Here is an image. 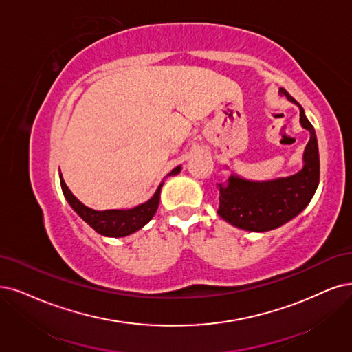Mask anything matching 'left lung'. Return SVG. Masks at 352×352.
<instances>
[{
	"mask_svg": "<svg viewBox=\"0 0 352 352\" xmlns=\"http://www.w3.org/2000/svg\"><path fill=\"white\" fill-rule=\"evenodd\" d=\"M280 93L298 106L284 88H280ZM298 107L300 123L310 132L302 171L267 183H252L239 177H230L226 187L219 184L217 214L230 225L251 232L276 229L296 217L314 197L320 175L318 139L314 126L306 119L305 110L302 106Z\"/></svg>",
	"mask_w": 352,
	"mask_h": 352,
	"instance_id": "1",
	"label": "left lung"
}]
</instances>
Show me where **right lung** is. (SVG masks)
Instances as JSON below:
<instances>
[{
    "instance_id": "obj_1",
    "label": "right lung",
    "mask_w": 352,
    "mask_h": 352,
    "mask_svg": "<svg viewBox=\"0 0 352 352\" xmlns=\"http://www.w3.org/2000/svg\"><path fill=\"white\" fill-rule=\"evenodd\" d=\"M179 171H181V166H177L171 173H169V175H177ZM59 177H60V187L63 191V196L68 200L72 209L84 220V222H87L96 232H98L100 235H104V236L122 238V236L130 235V233H133L145 226L153 217L156 209H158L162 184L158 187V190H156L153 197L149 201L136 206L133 209L97 212V210L89 209V207L84 206L80 200H78L69 191L67 184H65L62 174H59Z\"/></svg>"
}]
</instances>
